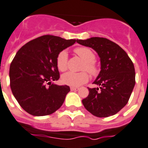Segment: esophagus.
Returning <instances> with one entry per match:
<instances>
[{
	"instance_id": "34e87169",
	"label": "esophagus",
	"mask_w": 148,
	"mask_h": 148,
	"mask_svg": "<svg viewBox=\"0 0 148 148\" xmlns=\"http://www.w3.org/2000/svg\"><path fill=\"white\" fill-rule=\"evenodd\" d=\"M80 90L79 87H76V86H71V90L72 91H77Z\"/></svg>"
}]
</instances>
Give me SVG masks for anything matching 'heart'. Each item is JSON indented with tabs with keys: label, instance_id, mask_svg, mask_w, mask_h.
<instances>
[{
	"label": "heart",
	"instance_id": "heart-1",
	"mask_svg": "<svg viewBox=\"0 0 148 148\" xmlns=\"http://www.w3.org/2000/svg\"><path fill=\"white\" fill-rule=\"evenodd\" d=\"M74 52L81 59L84 60V63L81 66V70L83 71L79 73L68 72L62 76V80L64 84L77 86L88 81L89 74L85 71H87L91 76L94 77L97 76L99 70L97 64L95 62L96 55L90 49L87 47H77L74 49ZM56 64L60 71L64 72L67 71L68 67V53L65 50L60 51L59 54L58 55Z\"/></svg>",
	"mask_w": 148,
	"mask_h": 148
}]
</instances>
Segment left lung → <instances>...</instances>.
<instances>
[{
	"label": "left lung",
	"instance_id": "8db88e82",
	"mask_svg": "<svg viewBox=\"0 0 148 148\" xmlns=\"http://www.w3.org/2000/svg\"><path fill=\"white\" fill-rule=\"evenodd\" d=\"M77 42L97 51L101 71L93 84L99 88H88V97L82 100L85 109L97 117L113 116L128 102L135 84L134 64L125 51L106 38L92 37Z\"/></svg>",
	"mask_w": 148,
	"mask_h": 148
}]
</instances>
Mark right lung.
<instances>
[{"label":"right lung","mask_w":148,"mask_h":148,"mask_svg":"<svg viewBox=\"0 0 148 148\" xmlns=\"http://www.w3.org/2000/svg\"><path fill=\"white\" fill-rule=\"evenodd\" d=\"M76 41L45 35L29 41L16 52L10 66V85L18 103L28 113L48 116L62 106L70 87L51 84L60 78L56 59L60 51Z\"/></svg>","instance_id":"add662e5"}]
</instances>
